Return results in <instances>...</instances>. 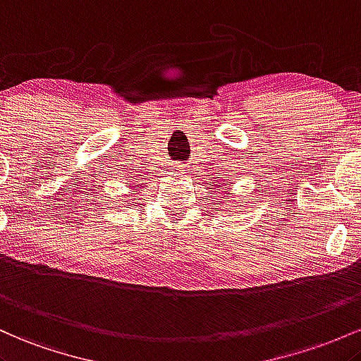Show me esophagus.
Masks as SVG:
<instances>
[{
	"mask_svg": "<svg viewBox=\"0 0 361 361\" xmlns=\"http://www.w3.org/2000/svg\"><path fill=\"white\" fill-rule=\"evenodd\" d=\"M176 170L177 172H182V165H176Z\"/></svg>",
	"mask_w": 361,
	"mask_h": 361,
	"instance_id": "esophagus-1",
	"label": "esophagus"
}]
</instances>
